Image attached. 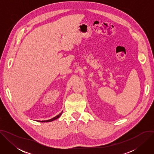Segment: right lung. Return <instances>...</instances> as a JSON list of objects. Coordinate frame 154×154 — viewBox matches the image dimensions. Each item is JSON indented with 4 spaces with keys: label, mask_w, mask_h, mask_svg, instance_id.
Listing matches in <instances>:
<instances>
[{
    "label": "right lung",
    "mask_w": 154,
    "mask_h": 154,
    "mask_svg": "<svg viewBox=\"0 0 154 154\" xmlns=\"http://www.w3.org/2000/svg\"><path fill=\"white\" fill-rule=\"evenodd\" d=\"M62 113H63V112H61L58 115H57V116H56L55 117H54V118H52V119H49V120H46V121H38V122H51V121H54V120H55V119H58L61 115V114H62Z\"/></svg>",
    "instance_id": "add662e5"
}]
</instances>
